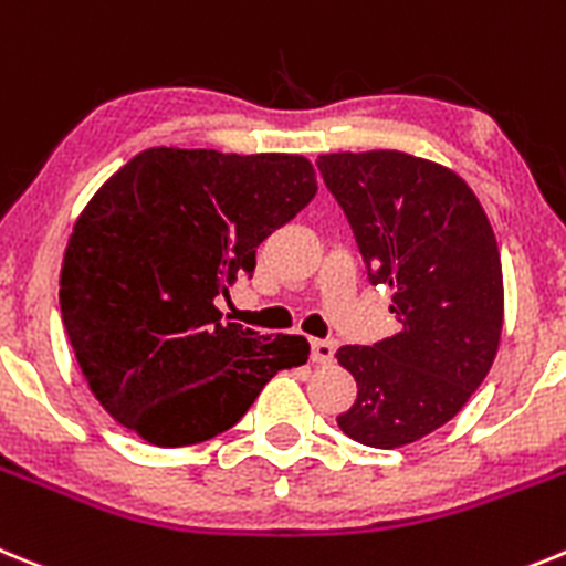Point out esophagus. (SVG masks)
Masks as SVG:
<instances>
[{"mask_svg":"<svg viewBox=\"0 0 566 566\" xmlns=\"http://www.w3.org/2000/svg\"><path fill=\"white\" fill-rule=\"evenodd\" d=\"M310 346H313V360H315V364H329V360H333V355H335V340H329V338H315Z\"/></svg>","mask_w":566,"mask_h":566,"instance_id":"1","label":"esophagus"}]
</instances>
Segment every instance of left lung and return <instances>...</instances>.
<instances>
[{
	"label": "left lung",
	"instance_id": "1",
	"mask_svg": "<svg viewBox=\"0 0 566 566\" xmlns=\"http://www.w3.org/2000/svg\"><path fill=\"white\" fill-rule=\"evenodd\" d=\"M344 208L371 284L395 290L391 338L340 346L358 397L346 437L400 448L446 426L491 371L505 318L493 228L468 182L406 151H338L315 160Z\"/></svg>",
	"mask_w": 566,
	"mask_h": 566
}]
</instances>
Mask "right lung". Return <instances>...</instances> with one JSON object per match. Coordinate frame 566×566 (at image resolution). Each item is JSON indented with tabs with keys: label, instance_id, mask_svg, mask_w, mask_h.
<instances>
[{
	"label": "right lung",
	"instance_id": "right-lung-1",
	"mask_svg": "<svg viewBox=\"0 0 566 566\" xmlns=\"http://www.w3.org/2000/svg\"><path fill=\"white\" fill-rule=\"evenodd\" d=\"M302 155L157 146L86 202L61 264V318L90 391L160 448L211 440L264 384L307 364L302 335L220 321L217 295L256 268V248L315 197Z\"/></svg>",
	"mask_w": 566,
	"mask_h": 566
}]
</instances>
